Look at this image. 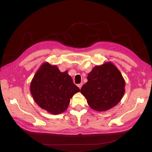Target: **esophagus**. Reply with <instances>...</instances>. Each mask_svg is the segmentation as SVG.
Instances as JSON below:
<instances>
[{
	"instance_id": "esophagus-1",
	"label": "esophagus",
	"mask_w": 152,
	"mask_h": 152,
	"mask_svg": "<svg viewBox=\"0 0 152 152\" xmlns=\"http://www.w3.org/2000/svg\"><path fill=\"white\" fill-rule=\"evenodd\" d=\"M77 86L79 87V89H81V87H82V86H83V83H80V84H77Z\"/></svg>"
}]
</instances>
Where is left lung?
I'll return each instance as SVG.
<instances>
[{
    "label": "left lung",
    "instance_id": "1",
    "mask_svg": "<svg viewBox=\"0 0 152 152\" xmlns=\"http://www.w3.org/2000/svg\"><path fill=\"white\" fill-rule=\"evenodd\" d=\"M124 87L125 81L120 71L112 63L107 62L92 69L81 92L92 109L104 111L121 101Z\"/></svg>",
    "mask_w": 152,
    "mask_h": 152
}]
</instances>
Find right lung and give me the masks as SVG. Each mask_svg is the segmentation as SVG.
Instances as JSON below:
<instances>
[{
    "label": "right lung",
    "instance_id": "right-lung-1",
    "mask_svg": "<svg viewBox=\"0 0 152 152\" xmlns=\"http://www.w3.org/2000/svg\"><path fill=\"white\" fill-rule=\"evenodd\" d=\"M30 91L40 107L51 114L58 115L68 108L70 99L80 89L67 71L61 72L56 65L46 62L36 73Z\"/></svg>",
    "mask_w": 152,
    "mask_h": 152
}]
</instances>
